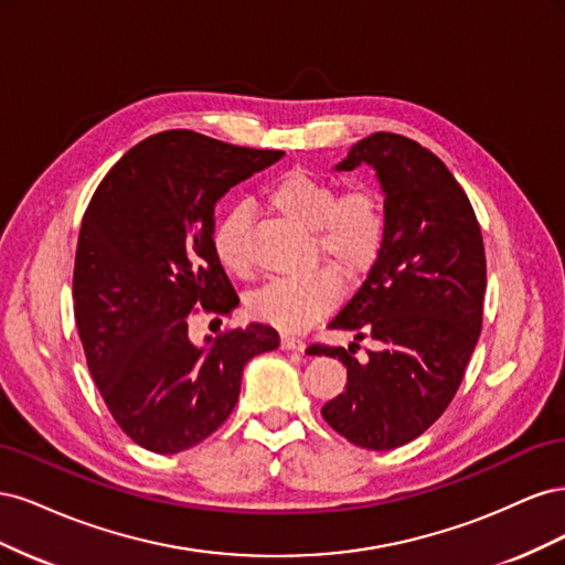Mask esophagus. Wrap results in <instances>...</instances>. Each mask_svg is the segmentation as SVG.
<instances>
[{"mask_svg": "<svg viewBox=\"0 0 565 565\" xmlns=\"http://www.w3.org/2000/svg\"><path fill=\"white\" fill-rule=\"evenodd\" d=\"M280 344L285 351H303L306 349V341L301 337H295V334H282L280 337Z\"/></svg>", "mask_w": 565, "mask_h": 565, "instance_id": "esophagus-1", "label": "esophagus"}]
</instances>
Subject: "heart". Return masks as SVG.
<instances>
[{
  "label": "heart",
  "instance_id": "heart-1",
  "mask_svg": "<svg viewBox=\"0 0 565 565\" xmlns=\"http://www.w3.org/2000/svg\"><path fill=\"white\" fill-rule=\"evenodd\" d=\"M268 202L273 210L309 228L311 254L324 256L344 276H358L377 262L386 241V210L372 188L339 193L332 181L292 169L270 185ZM249 224V207L237 204L216 221L212 235L218 262L237 276H247L254 264ZM337 297L334 273L313 268L303 276L266 282L252 295L249 311L280 330L297 332L328 313Z\"/></svg>",
  "mask_w": 565,
  "mask_h": 565
}]
</instances>
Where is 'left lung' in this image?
Returning <instances> with one entry per match:
<instances>
[{"instance_id": "8db88e82", "label": "left lung", "mask_w": 565, "mask_h": 565, "mask_svg": "<svg viewBox=\"0 0 565 565\" xmlns=\"http://www.w3.org/2000/svg\"><path fill=\"white\" fill-rule=\"evenodd\" d=\"M372 164L384 191L386 241L367 278L328 328L372 337L382 351L358 363L349 349L313 344L339 358L347 386L322 405L332 429L367 450H393L446 413L483 324L486 247L465 188L429 148L377 131L337 169Z\"/></svg>"}]
</instances>
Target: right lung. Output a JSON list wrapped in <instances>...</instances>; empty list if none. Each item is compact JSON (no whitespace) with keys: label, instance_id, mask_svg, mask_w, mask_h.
<instances>
[{"label":"right lung","instance_id":"add662e5","mask_svg":"<svg viewBox=\"0 0 565 565\" xmlns=\"http://www.w3.org/2000/svg\"><path fill=\"white\" fill-rule=\"evenodd\" d=\"M282 156L160 131L125 152L82 218L73 297L84 355L119 429L150 452L212 436L241 396L245 363L280 347L262 322L195 347L188 322L231 316L241 301L212 245L216 200Z\"/></svg>","mask_w":565,"mask_h":565}]
</instances>
